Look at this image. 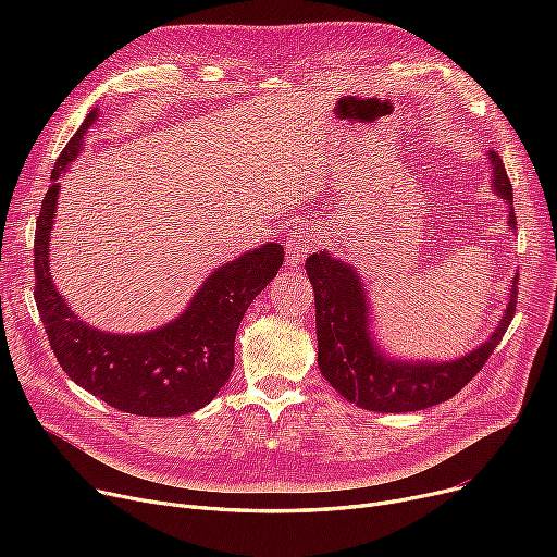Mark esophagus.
I'll return each instance as SVG.
<instances>
[{
    "label": "esophagus",
    "mask_w": 557,
    "mask_h": 557,
    "mask_svg": "<svg viewBox=\"0 0 557 557\" xmlns=\"http://www.w3.org/2000/svg\"><path fill=\"white\" fill-rule=\"evenodd\" d=\"M313 232L309 225H298L286 239V263L288 267H300L305 257L311 252Z\"/></svg>",
    "instance_id": "34e87169"
}]
</instances>
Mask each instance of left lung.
Returning <instances> with one entry per match:
<instances>
[{"label":"left lung","mask_w":557,"mask_h":557,"mask_svg":"<svg viewBox=\"0 0 557 557\" xmlns=\"http://www.w3.org/2000/svg\"><path fill=\"white\" fill-rule=\"evenodd\" d=\"M492 187L510 205L508 223L517 230L512 185L504 160L490 151ZM305 269L313 286L318 368L347 401L376 413H408L443 404L472 382L494 347L502 343L517 307V277L510 302L492 336L454 361H395L370 336V311L357 271L327 250L307 257Z\"/></svg>","instance_id":"left-lung-1"}]
</instances>
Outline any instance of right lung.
<instances>
[{
  "mask_svg": "<svg viewBox=\"0 0 557 557\" xmlns=\"http://www.w3.org/2000/svg\"><path fill=\"white\" fill-rule=\"evenodd\" d=\"M97 120L85 116L51 171V187L36 221L34 298L53 355L74 384L112 408L141 418L198 411L225 386L234 368V336L250 302L277 275L284 248L267 244L216 269L189 307L169 325L144 334H108L85 325L58 294L49 273V232L55 219L58 178L83 149Z\"/></svg>",
  "mask_w": 557,
  "mask_h": 557,
  "instance_id": "right-lung-1",
  "label": "right lung"
}]
</instances>
